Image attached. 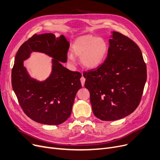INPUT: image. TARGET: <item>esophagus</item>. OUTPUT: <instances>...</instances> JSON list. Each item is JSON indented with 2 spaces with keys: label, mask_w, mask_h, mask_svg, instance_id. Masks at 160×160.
Instances as JSON below:
<instances>
[{
  "label": "esophagus",
  "mask_w": 160,
  "mask_h": 160,
  "mask_svg": "<svg viewBox=\"0 0 160 160\" xmlns=\"http://www.w3.org/2000/svg\"><path fill=\"white\" fill-rule=\"evenodd\" d=\"M80 81H81V83H82V86H84V83H85V81H86V78L82 77L81 78H80Z\"/></svg>",
  "instance_id": "esophagus-1"
}]
</instances>
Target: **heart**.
<instances>
[{"mask_svg":"<svg viewBox=\"0 0 160 160\" xmlns=\"http://www.w3.org/2000/svg\"><path fill=\"white\" fill-rule=\"evenodd\" d=\"M109 45L102 38L86 35L76 39L71 47V52L76 56L81 58V63L88 69H95L104 61L108 52ZM71 63L75 62L72 54L68 55Z\"/></svg>","mask_w":160,"mask_h":160,"instance_id":"b5f03b06","label":"heart"}]
</instances>
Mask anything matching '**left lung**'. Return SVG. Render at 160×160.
<instances>
[{"label": "left lung", "mask_w": 160, "mask_h": 160, "mask_svg": "<svg viewBox=\"0 0 160 160\" xmlns=\"http://www.w3.org/2000/svg\"><path fill=\"white\" fill-rule=\"evenodd\" d=\"M105 61L84 71L94 115L115 121L135 111L147 81V67L139 47L127 36L113 32Z\"/></svg>", "instance_id": "obj_1"}]
</instances>
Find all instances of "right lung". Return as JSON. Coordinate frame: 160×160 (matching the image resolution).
<instances>
[{
  "label": "right lung",
  "instance_id": "1",
  "mask_svg": "<svg viewBox=\"0 0 160 160\" xmlns=\"http://www.w3.org/2000/svg\"><path fill=\"white\" fill-rule=\"evenodd\" d=\"M69 43L65 36L56 38L52 33L34 34L20 47L12 71V84L22 110L39 123L58 125L71 114L76 94L82 88L81 73L64 67ZM32 52L52 57L53 70L43 82L32 79L23 67V61Z\"/></svg>",
  "mask_w": 160,
  "mask_h": 160
}]
</instances>
